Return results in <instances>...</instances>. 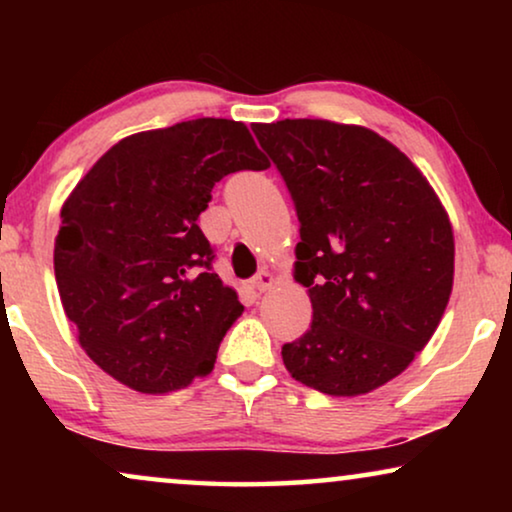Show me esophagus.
Here are the masks:
<instances>
[{
  "label": "esophagus",
  "instance_id": "esophagus-1",
  "mask_svg": "<svg viewBox=\"0 0 512 512\" xmlns=\"http://www.w3.org/2000/svg\"><path fill=\"white\" fill-rule=\"evenodd\" d=\"M272 284H275V277H272L270 270H261L254 279H251V286H254V289H256L258 293L268 291Z\"/></svg>",
  "mask_w": 512,
  "mask_h": 512
}]
</instances>
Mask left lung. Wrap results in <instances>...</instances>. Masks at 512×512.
<instances>
[{
	"label": "left lung",
	"mask_w": 512,
	"mask_h": 512,
	"mask_svg": "<svg viewBox=\"0 0 512 512\" xmlns=\"http://www.w3.org/2000/svg\"><path fill=\"white\" fill-rule=\"evenodd\" d=\"M300 221L293 277L312 324L282 347L291 377L328 396L394 380L443 319L454 235L443 202L401 149L321 118L256 123Z\"/></svg>",
	"instance_id": "obj_1"
}]
</instances>
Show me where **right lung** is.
I'll list each match as a JSON object with an SVG mask.
<instances>
[{
    "label": "right lung",
    "instance_id": "obj_1",
    "mask_svg": "<svg viewBox=\"0 0 512 512\" xmlns=\"http://www.w3.org/2000/svg\"><path fill=\"white\" fill-rule=\"evenodd\" d=\"M268 160L228 118H195L111 146L60 209L53 265L79 345L139 394L184 389L212 373L244 312L212 272L198 216L212 188Z\"/></svg>",
    "mask_w": 512,
    "mask_h": 512
}]
</instances>
